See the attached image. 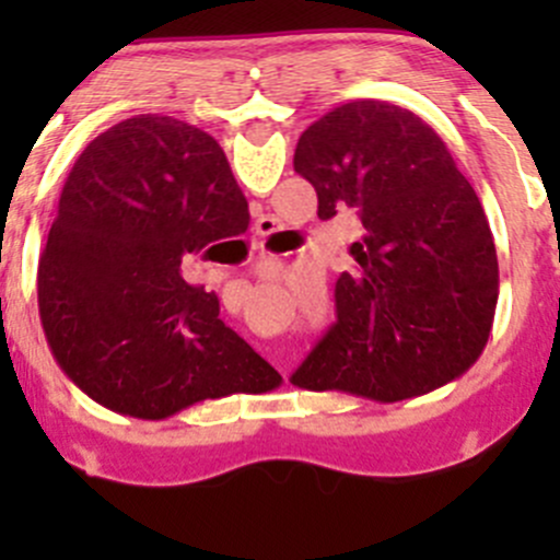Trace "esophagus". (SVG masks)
I'll list each match as a JSON object with an SVG mask.
<instances>
[{"instance_id":"34e87169","label":"esophagus","mask_w":560,"mask_h":560,"mask_svg":"<svg viewBox=\"0 0 560 560\" xmlns=\"http://www.w3.org/2000/svg\"><path fill=\"white\" fill-rule=\"evenodd\" d=\"M273 228V219H268V217H262L257 222V235H268V230Z\"/></svg>"}]
</instances>
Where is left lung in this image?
I'll use <instances>...</instances> for the list:
<instances>
[{"mask_svg":"<svg viewBox=\"0 0 560 560\" xmlns=\"http://www.w3.org/2000/svg\"><path fill=\"white\" fill-rule=\"evenodd\" d=\"M295 173L319 219L354 208L365 233L336 281V325L292 385L393 404L466 374L493 327L499 259L444 140L406 107L354 100L301 135Z\"/></svg>","mask_w":560,"mask_h":560,"instance_id":"8db88e82","label":"left lung"}]
</instances>
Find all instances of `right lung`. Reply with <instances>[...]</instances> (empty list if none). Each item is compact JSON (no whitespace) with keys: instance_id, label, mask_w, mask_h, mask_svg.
I'll list each match as a JSON object with an SVG mask.
<instances>
[{"instance_id":"obj_1","label":"right lung","mask_w":560,"mask_h":560,"mask_svg":"<svg viewBox=\"0 0 560 560\" xmlns=\"http://www.w3.org/2000/svg\"><path fill=\"white\" fill-rule=\"evenodd\" d=\"M246 230L248 202L208 132L143 113L97 135L39 254V319L59 369L138 420L279 385L219 319V298L180 276L186 257Z\"/></svg>"}]
</instances>
